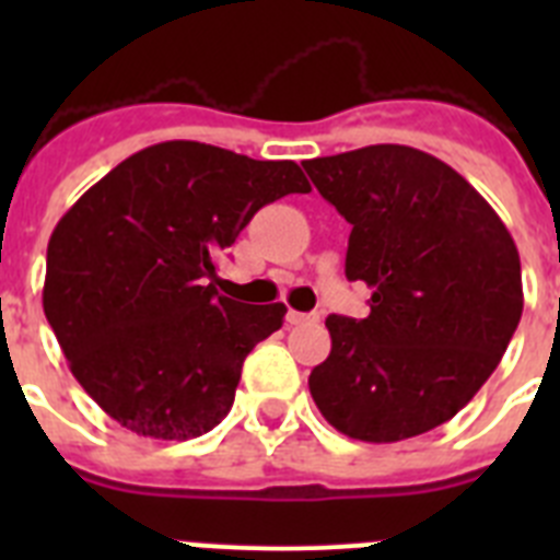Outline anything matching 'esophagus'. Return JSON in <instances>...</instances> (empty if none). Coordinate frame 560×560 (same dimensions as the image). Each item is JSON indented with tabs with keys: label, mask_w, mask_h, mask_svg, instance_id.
Wrapping results in <instances>:
<instances>
[{
	"label": "esophagus",
	"mask_w": 560,
	"mask_h": 560,
	"mask_svg": "<svg viewBox=\"0 0 560 560\" xmlns=\"http://www.w3.org/2000/svg\"><path fill=\"white\" fill-rule=\"evenodd\" d=\"M319 319V314H300V311H289L285 314V323L289 325H311Z\"/></svg>",
	"instance_id": "34e87169"
}]
</instances>
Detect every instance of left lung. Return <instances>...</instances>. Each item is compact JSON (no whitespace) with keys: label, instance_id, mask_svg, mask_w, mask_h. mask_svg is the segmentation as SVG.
Masks as SVG:
<instances>
[{"label":"left lung","instance_id":"left-lung-1","mask_svg":"<svg viewBox=\"0 0 560 560\" xmlns=\"http://www.w3.org/2000/svg\"><path fill=\"white\" fill-rule=\"evenodd\" d=\"M353 230L348 280L364 319L330 314V355L308 389L336 432L398 443L452 420L479 393L522 319V264L493 207L432 153L368 145L305 160Z\"/></svg>","mask_w":560,"mask_h":560}]
</instances>
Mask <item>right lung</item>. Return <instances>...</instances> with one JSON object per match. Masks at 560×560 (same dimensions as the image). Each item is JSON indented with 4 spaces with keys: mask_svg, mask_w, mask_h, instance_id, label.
<instances>
[{
    "mask_svg": "<svg viewBox=\"0 0 560 560\" xmlns=\"http://www.w3.org/2000/svg\"><path fill=\"white\" fill-rule=\"evenodd\" d=\"M308 190L291 160L171 140L122 160L63 212L44 314L108 418L153 440L219 427L244 359L285 316L283 303L221 296L210 283L219 255L260 207Z\"/></svg>",
    "mask_w": 560,
    "mask_h": 560,
    "instance_id": "obj_1",
    "label": "right lung"
}]
</instances>
